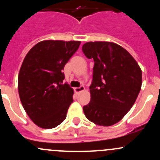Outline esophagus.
Listing matches in <instances>:
<instances>
[{"label":"esophagus","instance_id":"34e87169","mask_svg":"<svg viewBox=\"0 0 160 160\" xmlns=\"http://www.w3.org/2000/svg\"><path fill=\"white\" fill-rule=\"evenodd\" d=\"M85 90L84 87H83V86L80 87V88H74V91H75L76 93H80V92L83 91V90Z\"/></svg>","mask_w":160,"mask_h":160}]
</instances>
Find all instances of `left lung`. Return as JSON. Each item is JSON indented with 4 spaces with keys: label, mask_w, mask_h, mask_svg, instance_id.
Returning a JSON list of instances; mask_svg holds the SVG:
<instances>
[{
    "label": "left lung",
    "mask_w": 160,
    "mask_h": 160,
    "mask_svg": "<svg viewBox=\"0 0 160 160\" xmlns=\"http://www.w3.org/2000/svg\"><path fill=\"white\" fill-rule=\"evenodd\" d=\"M82 50L94 61L90 101L83 112L96 125L111 126L135 104L142 88V70L132 55L114 42H88Z\"/></svg>",
    "instance_id": "1"
}]
</instances>
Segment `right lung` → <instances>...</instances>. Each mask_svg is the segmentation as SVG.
Listing matches in <instances>:
<instances>
[{"mask_svg":"<svg viewBox=\"0 0 160 160\" xmlns=\"http://www.w3.org/2000/svg\"><path fill=\"white\" fill-rule=\"evenodd\" d=\"M80 41L44 40L29 50L18 73L21 102L31 120L42 128H53L67 118L74 91L63 83L64 67Z\"/></svg>","mask_w":160,"mask_h":160,"instance_id":"add662e5","label":"right lung"}]
</instances>
